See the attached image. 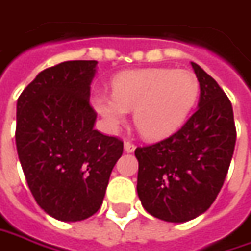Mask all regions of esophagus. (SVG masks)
Masks as SVG:
<instances>
[{"label": "esophagus", "mask_w": 251, "mask_h": 251, "mask_svg": "<svg viewBox=\"0 0 251 251\" xmlns=\"http://www.w3.org/2000/svg\"><path fill=\"white\" fill-rule=\"evenodd\" d=\"M124 147H125V151H127V153H132V151H135V149H136V146H135L132 142H129V140H125Z\"/></svg>", "instance_id": "obj_1"}]
</instances>
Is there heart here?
I'll return each instance as SVG.
<instances>
[{
    "label": "heart",
    "mask_w": 251,
    "mask_h": 251,
    "mask_svg": "<svg viewBox=\"0 0 251 251\" xmlns=\"http://www.w3.org/2000/svg\"><path fill=\"white\" fill-rule=\"evenodd\" d=\"M112 95H98L94 106L105 127L116 130L133 109V121L147 139H163L180 127L200 95L194 73L173 69H147L118 75Z\"/></svg>",
    "instance_id": "obj_1"
}]
</instances>
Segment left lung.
<instances>
[{"mask_svg": "<svg viewBox=\"0 0 251 251\" xmlns=\"http://www.w3.org/2000/svg\"><path fill=\"white\" fill-rule=\"evenodd\" d=\"M198 109L174 135L137 147V195L143 208L166 222L203 213L224 185L236 143L233 109L219 84L195 63Z\"/></svg>", "mask_w": 251, "mask_h": 251, "instance_id": "8db88e82", "label": "left lung"}]
</instances>
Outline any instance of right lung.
I'll list each match as a JSON object with an SVG mask.
<instances>
[{"instance_id":"obj_1","label":"right lung","mask_w":251,"mask_h":251,"mask_svg":"<svg viewBox=\"0 0 251 251\" xmlns=\"http://www.w3.org/2000/svg\"><path fill=\"white\" fill-rule=\"evenodd\" d=\"M95 60L40 71L17 104L18 157L35 201L57 221L93 216L104 201L124 142L94 129L90 105Z\"/></svg>"}]
</instances>
